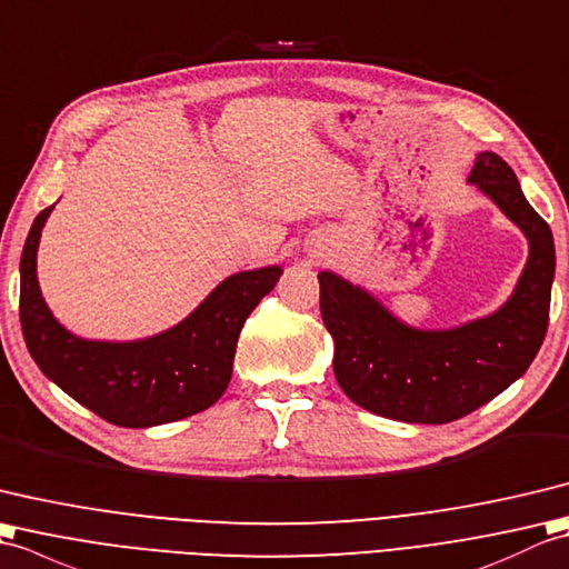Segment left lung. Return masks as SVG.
<instances>
[{
  "label": "left lung",
  "mask_w": 569,
  "mask_h": 569,
  "mask_svg": "<svg viewBox=\"0 0 569 569\" xmlns=\"http://www.w3.org/2000/svg\"><path fill=\"white\" fill-rule=\"evenodd\" d=\"M470 182L497 201L531 246L519 287L497 313L452 331H413L360 287L333 272L319 274L321 317L336 340V380L350 401L385 419H462L519 380L546 338L555 274L550 226L497 153H479Z\"/></svg>",
  "instance_id": "left-lung-1"
}]
</instances>
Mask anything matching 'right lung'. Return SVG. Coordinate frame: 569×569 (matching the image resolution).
Returning <instances> with one entry per match:
<instances>
[{
  "label": "right lung",
  "mask_w": 569,
  "mask_h": 569,
  "mask_svg": "<svg viewBox=\"0 0 569 569\" xmlns=\"http://www.w3.org/2000/svg\"><path fill=\"white\" fill-rule=\"evenodd\" d=\"M53 207L38 213L21 252L19 319L38 368L82 407L123 428H148L209 409L229 387L236 343L280 268L231 274L192 317L136 343L74 338L48 311L36 280V250Z\"/></svg>",
  "instance_id": "right-lung-1"
}]
</instances>
